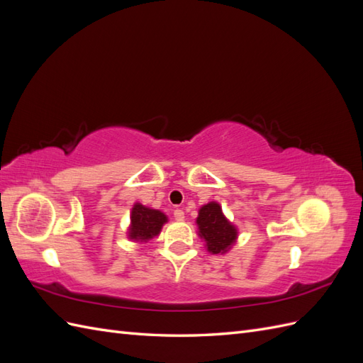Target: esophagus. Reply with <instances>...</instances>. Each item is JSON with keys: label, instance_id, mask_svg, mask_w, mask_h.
Returning a JSON list of instances; mask_svg holds the SVG:
<instances>
[{"label": "esophagus", "instance_id": "esophagus-1", "mask_svg": "<svg viewBox=\"0 0 363 363\" xmlns=\"http://www.w3.org/2000/svg\"><path fill=\"white\" fill-rule=\"evenodd\" d=\"M174 218L177 219V221H183V219H184V212L182 211V208H175V211H174Z\"/></svg>", "mask_w": 363, "mask_h": 363}]
</instances>
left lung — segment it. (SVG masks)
Returning a JSON list of instances; mask_svg holds the SVG:
<instances>
[{"label":"left lung","instance_id":"8db88e82","mask_svg":"<svg viewBox=\"0 0 363 363\" xmlns=\"http://www.w3.org/2000/svg\"><path fill=\"white\" fill-rule=\"evenodd\" d=\"M196 225L207 251L212 255H224L238 239V228L224 216L221 206L216 201L207 203L200 208Z\"/></svg>","mask_w":363,"mask_h":363}]
</instances>
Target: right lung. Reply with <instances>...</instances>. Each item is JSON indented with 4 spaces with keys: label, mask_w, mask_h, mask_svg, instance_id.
I'll return each instance as SVG.
<instances>
[{
    "label": "right lung",
    "mask_w": 363,
    "mask_h": 363,
    "mask_svg": "<svg viewBox=\"0 0 363 363\" xmlns=\"http://www.w3.org/2000/svg\"><path fill=\"white\" fill-rule=\"evenodd\" d=\"M164 223H168V218L163 212L136 203L131 208L128 238L135 242H148L159 236Z\"/></svg>",
    "instance_id": "right-lung-1"
}]
</instances>
